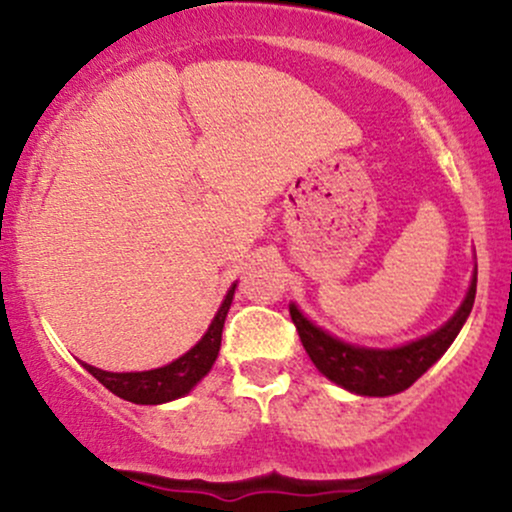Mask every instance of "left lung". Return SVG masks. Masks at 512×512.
I'll return each mask as SVG.
<instances>
[{"mask_svg": "<svg viewBox=\"0 0 512 512\" xmlns=\"http://www.w3.org/2000/svg\"><path fill=\"white\" fill-rule=\"evenodd\" d=\"M474 296H477V269H474L467 296H464L460 308L443 327L426 334V337L414 339V342L395 346V349H370V346L344 342V339L317 327L313 320H308L296 303L289 305V313L303 342V349L308 351L310 361L325 378H330L344 390L354 392V395L390 397L414 385L450 349V344L455 342L469 313H472Z\"/></svg>", "mask_w": 512, "mask_h": 512, "instance_id": "8db88e82", "label": "left lung"}]
</instances>
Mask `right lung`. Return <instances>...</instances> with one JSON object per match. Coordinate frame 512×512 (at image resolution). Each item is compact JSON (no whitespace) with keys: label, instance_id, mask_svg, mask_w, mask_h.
Segmentation results:
<instances>
[{"label":"right lung","instance_id":"obj_1","mask_svg":"<svg viewBox=\"0 0 512 512\" xmlns=\"http://www.w3.org/2000/svg\"><path fill=\"white\" fill-rule=\"evenodd\" d=\"M233 293H236V284L231 286L223 298L219 313L211 320L209 330L204 332V337L192 346L187 354L175 358L168 366L154 368V370H139V373H110V370H101L96 366H88L81 363L98 383L108 387L110 392L117 397L127 399L134 404H166L173 399L185 397L187 392L195 387L204 375L209 373L214 366L216 356L221 349V332L223 322H226L228 308L233 303Z\"/></svg>","mask_w":512,"mask_h":512}]
</instances>
